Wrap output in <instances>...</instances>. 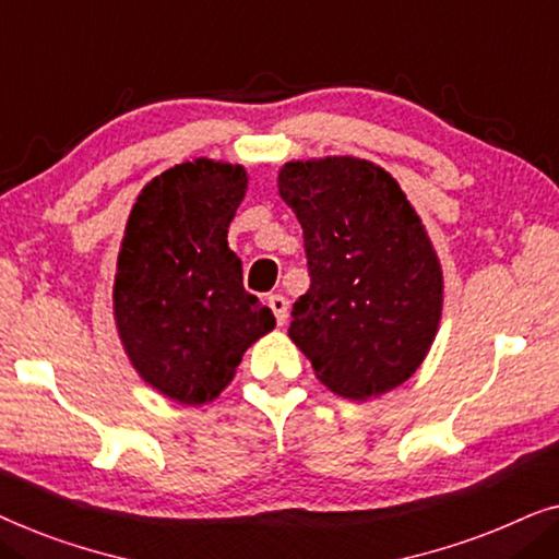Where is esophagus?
<instances>
[{
	"label": "esophagus",
	"instance_id": "obj_1",
	"mask_svg": "<svg viewBox=\"0 0 559 559\" xmlns=\"http://www.w3.org/2000/svg\"><path fill=\"white\" fill-rule=\"evenodd\" d=\"M266 302H270V308L274 312V318H277L280 325L287 323V312H289V302L285 295H270L266 297Z\"/></svg>",
	"mask_w": 559,
	"mask_h": 559
}]
</instances>
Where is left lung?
Wrapping results in <instances>:
<instances>
[{
	"label": "left lung",
	"instance_id": "1",
	"mask_svg": "<svg viewBox=\"0 0 559 559\" xmlns=\"http://www.w3.org/2000/svg\"><path fill=\"white\" fill-rule=\"evenodd\" d=\"M280 195L302 226L310 274L289 338L335 394L369 400L400 386L442 310L440 262L407 195L356 157L287 163Z\"/></svg>",
	"mask_w": 559,
	"mask_h": 559
}]
</instances>
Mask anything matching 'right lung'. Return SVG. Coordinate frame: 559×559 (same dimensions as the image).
<instances>
[{
	"mask_svg": "<svg viewBox=\"0 0 559 559\" xmlns=\"http://www.w3.org/2000/svg\"><path fill=\"white\" fill-rule=\"evenodd\" d=\"M243 193V167L195 159L157 175L129 213L117 328L142 379L182 404L218 396L243 350L274 328L226 241Z\"/></svg>",
	"mask_w": 559,
	"mask_h": 559,
	"instance_id": "add662e5",
	"label": "right lung"
}]
</instances>
